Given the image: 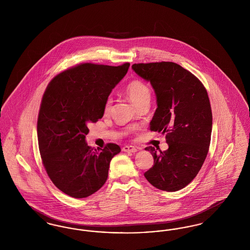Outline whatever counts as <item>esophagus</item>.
I'll return each mask as SVG.
<instances>
[{
  "label": "esophagus",
  "mask_w": 250,
  "mask_h": 250,
  "mask_svg": "<svg viewBox=\"0 0 250 250\" xmlns=\"http://www.w3.org/2000/svg\"><path fill=\"white\" fill-rule=\"evenodd\" d=\"M122 150L125 153H136L138 151V149L134 146H125V147H123Z\"/></svg>",
  "instance_id": "esophagus-1"
}]
</instances>
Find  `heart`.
Listing matches in <instances>:
<instances>
[{
	"instance_id": "heart-1",
	"label": "heart",
	"mask_w": 250,
	"mask_h": 250,
	"mask_svg": "<svg viewBox=\"0 0 250 250\" xmlns=\"http://www.w3.org/2000/svg\"><path fill=\"white\" fill-rule=\"evenodd\" d=\"M125 94L135 107H138L145 101H150L151 98V91L149 87L139 80H134L126 85ZM110 107L111 99L107 98L104 105V112L107 113L110 110Z\"/></svg>"
}]
</instances>
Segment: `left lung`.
I'll return each instance as SVG.
<instances>
[{
    "instance_id": "8db88e82",
    "label": "left lung",
    "mask_w": 250,
    "mask_h": 250,
    "mask_svg": "<svg viewBox=\"0 0 250 250\" xmlns=\"http://www.w3.org/2000/svg\"><path fill=\"white\" fill-rule=\"evenodd\" d=\"M132 69L155 90L157 107L150 129L166 134L168 145L164 152L145 148L154 166L144 176L160 190H180L197 176L208 154L213 117L207 91L175 62L135 63Z\"/></svg>"
}]
</instances>
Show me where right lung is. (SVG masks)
<instances>
[{"label":"right lung","mask_w":250,"mask_h":250,"mask_svg":"<svg viewBox=\"0 0 250 250\" xmlns=\"http://www.w3.org/2000/svg\"><path fill=\"white\" fill-rule=\"evenodd\" d=\"M129 65L83 63L57 75L45 91L37 120L39 151L48 177L70 197L83 199L99 190L110 160L121 152L114 143L94 151L85 139Z\"/></svg>","instance_id":"1"}]
</instances>
